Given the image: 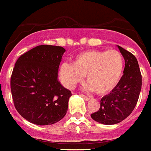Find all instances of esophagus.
I'll use <instances>...</instances> for the list:
<instances>
[{"mask_svg": "<svg viewBox=\"0 0 151 151\" xmlns=\"http://www.w3.org/2000/svg\"><path fill=\"white\" fill-rule=\"evenodd\" d=\"M80 96H82V97H83V98L84 99L85 101H89V100H90V98H89V97H88V96H84V95H80Z\"/></svg>", "mask_w": 151, "mask_h": 151, "instance_id": "34e87169", "label": "esophagus"}]
</instances>
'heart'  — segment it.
<instances>
[{"label": "heart", "mask_w": 151, "mask_h": 151, "mask_svg": "<svg viewBox=\"0 0 151 151\" xmlns=\"http://www.w3.org/2000/svg\"><path fill=\"white\" fill-rule=\"evenodd\" d=\"M123 70L124 59L118 50H86L77 55L73 63L60 65L59 76L67 88L72 89L86 76L83 89L104 95L119 83Z\"/></svg>", "instance_id": "1"}]
</instances>
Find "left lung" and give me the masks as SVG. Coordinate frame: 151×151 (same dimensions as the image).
Listing matches in <instances>:
<instances>
[{"mask_svg": "<svg viewBox=\"0 0 151 151\" xmlns=\"http://www.w3.org/2000/svg\"><path fill=\"white\" fill-rule=\"evenodd\" d=\"M125 59L123 76L112 92L101 100V108L91 114L103 125H115L128 117L137 104L142 88V75L135 56L117 46Z\"/></svg>", "mask_w": 151, "mask_h": 151, "instance_id": "left-lung-1", "label": "left lung"}]
</instances>
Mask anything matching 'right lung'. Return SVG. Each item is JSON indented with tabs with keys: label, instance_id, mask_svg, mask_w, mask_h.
<instances>
[{
	"label": "right lung",
	"instance_id": "obj_1",
	"mask_svg": "<svg viewBox=\"0 0 151 151\" xmlns=\"http://www.w3.org/2000/svg\"><path fill=\"white\" fill-rule=\"evenodd\" d=\"M63 47L41 45L21 55L10 80L14 106L33 124L52 125L68 112L71 91L58 80Z\"/></svg>",
	"mask_w": 151,
	"mask_h": 151
}]
</instances>
